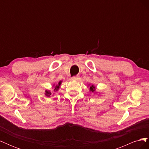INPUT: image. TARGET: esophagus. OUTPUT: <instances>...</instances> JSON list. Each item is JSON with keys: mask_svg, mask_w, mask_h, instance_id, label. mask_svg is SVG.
<instances>
[{"mask_svg": "<svg viewBox=\"0 0 149 149\" xmlns=\"http://www.w3.org/2000/svg\"><path fill=\"white\" fill-rule=\"evenodd\" d=\"M78 79H79V76H73V77H72V78H71V79H72V80H74V81H76V80H78Z\"/></svg>", "mask_w": 149, "mask_h": 149, "instance_id": "34e87169", "label": "esophagus"}]
</instances>
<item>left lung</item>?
<instances>
[{"label": "left lung", "mask_w": 149, "mask_h": 149, "mask_svg": "<svg viewBox=\"0 0 149 149\" xmlns=\"http://www.w3.org/2000/svg\"><path fill=\"white\" fill-rule=\"evenodd\" d=\"M89 84V86H90V87H89V91H91V92H92V93H97V92H96V87H95V86L94 85H93V84H91V85H90V84Z\"/></svg>", "instance_id": "obj_1"}]
</instances>
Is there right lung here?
<instances>
[{"label": "right lung", "mask_w": 149, "mask_h": 149, "mask_svg": "<svg viewBox=\"0 0 149 149\" xmlns=\"http://www.w3.org/2000/svg\"><path fill=\"white\" fill-rule=\"evenodd\" d=\"M61 83H62V81H60L58 82V84H56V85L53 84V86L54 87V90H53L54 92L55 93L56 91H58V90H59V89H60V87ZM52 94V92L49 91V90H47V89L45 90V94L46 96L49 97H50Z\"/></svg>", "instance_id": "1"}]
</instances>
